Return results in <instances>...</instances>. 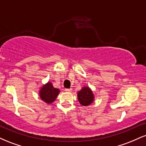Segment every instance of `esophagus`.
<instances>
[{"label": "esophagus", "mask_w": 146, "mask_h": 146, "mask_svg": "<svg viewBox=\"0 0 146 146\" xmlns=\"http://www.w3.org/2000/svg\"><path fill=\"white\" fill-rule=\"evenodd\" d=\"M64 90H65V91H66V92H71L72 89H71V88H65Z\"/></svg>", "instance_id": "obj_1"}]
</instances>
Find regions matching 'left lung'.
Returning a JSON list of instances; mask_svg holds the SVG:
<instances>
[{"label": "left lung", "instance_id": "left-lung-1", "mask_svg": "<svg viewBox=\"0 0 146 146\" xmlns=\"http://www.w3.org/2000/svg\"><path fill=\"white\" fill-rule=\"evenodd\" d=\"M78 97L80 103L83 106L90 104L94 99L91 90L88 87H84L82 89L79 91L78 93Z\"/></svg>", "mask_w": 146, "mask_h": 146}]
</instances>
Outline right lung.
I'll return each mask as SVG.
<instances>
[{
	"mask_svg": "<svg viewBox=\"0 0 146 146\" xmlns=\"http://www.w3.org/2000/svg\"><path fill=\"white\" fill-rule=\"evenodd\" d=\"M59 92L60 90L58 88H54L51 83L48 82L41 88L40 95L43 101L50 104L56 100L58 95L59 94Z\"/></svg>",
	"mask_w": 146,
	"mask_h": 146,
	"instance_id": "obj_1",
	"label": "right lung"
}]
</instances>
